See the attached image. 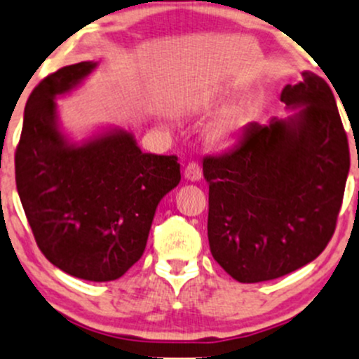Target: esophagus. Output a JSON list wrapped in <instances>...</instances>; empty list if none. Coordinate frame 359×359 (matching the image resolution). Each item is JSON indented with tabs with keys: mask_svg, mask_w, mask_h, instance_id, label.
I'll list each match as a JSON object with an SVG mask.
<instances>
[{
	"mask_svg": "<svg viewBox=\"0 0 359 359\" xmlns=\"http://www.w3.org/2000/svg\"><path fill=\"white\" fill-rule=\"evenodd\" d=\"M184 175H186V179L191 180V182H198V180H201V177H203V170H201L198 163H189Z\"/></svg>",
	"mask_w": 359,
	"mask_h": 359,
	"instance_id": "esophagus-1",
	"label": "esophagus"
}]
</instances>
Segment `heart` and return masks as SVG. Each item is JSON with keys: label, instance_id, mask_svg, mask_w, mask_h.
Instances as JSON below:
<instances>
[{"label": "heart", "instance_id": "b5f03b06", "mask_svg": "<svg viewBox=\"0 0 359 359\" xmlns=\"http://www.w3.org/2000/svg\"><path fill=\"white\" fill-rule=\"evenodd\" d=\"M206 104V98L203 97L191 98V100L184 102L182 110H186V112H196V110H201ZM243 124H245V116H243L242 112L226 114V116L219 117L218 121H215L210 128H208V140L216 144L226 143Z\"/></svg>", "mask_w": 359, "mask_h": 359}]
</instances>
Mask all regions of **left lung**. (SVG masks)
<instances>
[{
	"mask_svg": "<svg viewBox=\"0 0 359 359\" xmlns=\"http://www.w3.org/2000/svg\"><path fill=\"white\" fill-rule=\"evenodd\" d=\"M281 102L288 116L250 122L231 151L203 161L211 254L240 283L281 278L317 259L344 196L348 136L329 85L305 71Z\"/></svg>",
	"mask_w": 359,
	"mask_h": 359,
	"instance_id": "left-lung-1",
	"label": "left lung"
}]
</instances>
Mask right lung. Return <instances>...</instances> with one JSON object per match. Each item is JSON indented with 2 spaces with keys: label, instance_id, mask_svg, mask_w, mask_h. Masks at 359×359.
Here are the masks:
<instances>
[{
  "label": "right lung",
  "instance_id": "1",
  "mask_svg": "<svg viewBox=\"0 0 359 359\" xmlns=\"http://www.w3.org/2000/svg\"><path fill=\"white\" fill-rule=\"evenodd\" d=\"M98 62L57 69L34 88L15 153L23 211L39 249L66 274L114 281L143 255L160 201L180 182L177 156L143 153L133 133L104 128L66 135L57 98Z\"/></svg>",
  "mask_w": 359,
  "mask_h": 359
}]
</instances>
